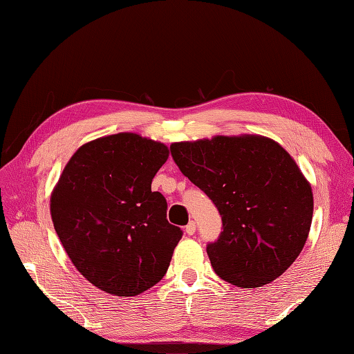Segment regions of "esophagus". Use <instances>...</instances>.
<instances>
[{"label": "esophagus", "mask_w": 354, "mask_h": 354, "mask_svg": "<svg viewBox=\"0 0 354 354\" xmlns=\"http://www.w3.org/2000/svg\"><path fill=\"white\" fill-rule=\"evenodd\" d=\"M195 230H197V225H195L194 221H189V224H187V225L185 227V232H186L187 234H189V236H191V234L195 233Z\"/></svg>", "instance_id": "esophagus-1"}]
</instances>
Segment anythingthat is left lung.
<instances>
[{"instance_id": "obj_1", "label": "left lung", "mask_w": 354, "mask_h": 354, "mask_svg": "<svg viewBox=\"0 0 354 354\" xmlns=\"http://www.w3.org/2000/svg\"><path fill=\"white\" fill-rule=\"evenodd\" d=\"M171 154L223 218L207 245L218 276L238 288L280 277L301 253L313 215L310 183L290 154L261 135L172 142Z\"/></svg>"}]
</instances>
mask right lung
<instances>
[{
	"label": "right lung",
	"mask_w": 354,
	"mask_h": 354,
	"mask_svg": "<svg viewBox=\"0 0 354 354\" xmlns=\"http://www.w3.org/2000/svg\"><path fill=\"white\" fill-rule=\"evenodd\" d=\"M168 147L138 133L83 144L50 198L51 219L71 262L95 288L135 297L167 274L182 230L167 219V200L151 191Z\"/></svg>",
	"instance_id": "1"
}]
</instances>
